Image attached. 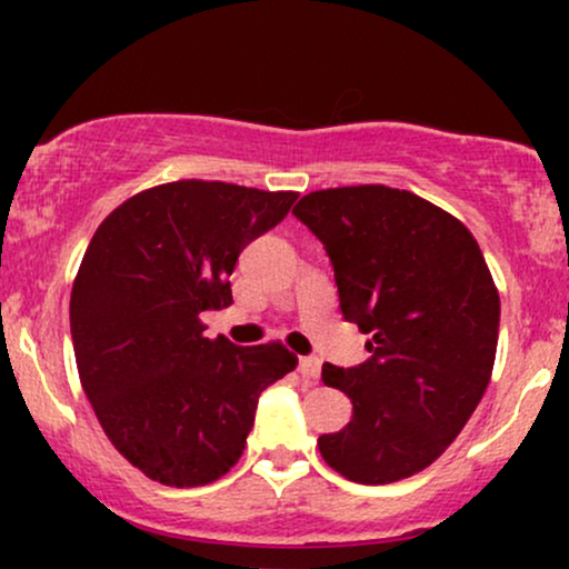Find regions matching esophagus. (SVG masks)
Listing matches in <instances>:
<instances>
[{
	"instance_id": "esophagus-1",
	"label": "esophagus",
	"mask_w": 569,
	"mask_h": 569,
	"mask_svg": "<svg viewBox=\"0 0 569 569\" xmlns=\"http://www.w3.org/2000/svg\"><path fill=\"white\" fill-rule=\"evenodd\" d=\"M299 375H302L305 380H318V375H321V361L312 356L299 358Z\"/></svg>"
}]
</instances>
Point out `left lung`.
I'll return each instance as SVG.
<instances>
[{
	"label": "left lung",
	"instance_id": "left-lung-1",
	"mask_svg": "<svg viewBox=\"0 0 569 569\" xmlns=\"http://www.w3.org/2000/svg\"><path fill=\"white\" fill-rule=\"evenodd\" d=\"M335 267L339 310L367 339L361 367L326 363L352 420L318 439L358 485L426 471L479 407L495 367L500 297L479 243L452 213L385 184L331 187L293 208Z\"/></svg>",
	"mask_w": 569,
	"mask_h": 569
}]
</instances>
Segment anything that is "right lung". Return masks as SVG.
I'll list each match as a JSON object with an SVG mask.
<instances>
[{"mask_svg": "<svg viewBox=\"0 0 569 569\" xmlns=\"http://www.w3.org/2000/svg\"><path fill=\"white\" fill-rule=\"evenodd\" d=\"M297 198L181 179L98 224L71 286L77 371L103 433L152 481L221 479L243 455L259 393L297 367L280 342L238 348L200 321L232 302L238 253Z\"/></svg>", "mask_w": 569, "mask_h": 569, "instance_id": "obj_1", "label": "right lung"}]
</instances>
